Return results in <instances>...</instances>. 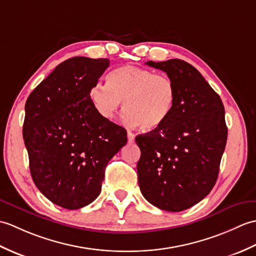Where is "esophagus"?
<instances>
[{"instance_id":"obj_1","label":"esophagus","mask_w":256,"mask_h":256,"mask_svg":"<svg viewBox=\"0 0 256 256\" xmlns=\"http://www.w3.org/2000/svg\"><path fill=\"white\" fill-rule=\"evenodd\" d=\"M128 142L129 144H132L134 141V134H132V132H128Z\"/></svg>"}]
</instances>
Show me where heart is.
<instances>
[{
	"label": "heart",
	"mask_w": 256,
	"mask_h": 256,
	"mask_svg": "<svg viewBox=\"0 0 256 256\" xmlns=\"http://www.w3.org/2000/svg\"><path fill=\"white\" fill-rule=\"evenodd\" d=\"M176 98L173 81L144 68L122 66L106 76V85L95 84L88 100L98 115L110 120L124 100V119L144 132L160 128L171 115Z\"/></svg>",
	"instance_id": "b5f03b06"
}]
</instances>
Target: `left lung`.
Returning a JSON list of instances; mask_svg holds the SVG:
<instances>
[{
  "instance_id": "1",
  "label": "left lung",
  "mask_w": 256,
  "mask_h": 256,
  "mask_svg": "<svg viewBox=\"0 0 256 256\" xmlns=\"http://www.w3.org/2000/svg\"><path fill=\"white\" fill-rule=\"evenodd\" d=\"M146 64L160 69L175 85L166 122L136 142L141 156L140 190L153 206L178 212L204 200L218 178L228 129L220 96L192 64L180 59Z\"/></svg>"
}]
</instances>
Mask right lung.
Instances as JSON below:
<instances>
[{"label": "right lung", "mask_w": 256, "mask_h": 256, "mask_svg": "<svg viewBox=\"0 0 256 256\" xmlns=\"http://www.w3.org/2000/svg\"><path fill=\"white\" fill-rule=\"evenodd\" d=\"M108 66V59H68L26 100L22 137L32 180L62 208L95 200L106 166L127 144L126 129L102 118L88 100Z\"/></svg>", "instance_id": "add662e5"}]
</instances>
